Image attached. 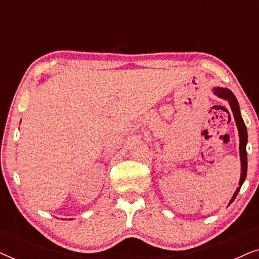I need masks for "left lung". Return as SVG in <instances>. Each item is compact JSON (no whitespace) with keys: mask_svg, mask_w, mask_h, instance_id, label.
Segmentation results:
<instances>
[{"mask_svg":"<svg viewBox=\"0 0 259 259\" xmlns=\"http://www.w3.org/2000/svg\"><path fill=\"white\" fill-rule=\"evenodd\" d=\"M214 94L218 95L219 98L225 99V100L229 101L230 106H231L232 113H233V118H235L236 125L238 127V133H239V153H240V161H242V176H240V180H239V187L236 190L235 194H233L231 201L230 204L235 200V198L238 194L240 187H242L244 180L246 178V171H247V157H246V143H247V132H246V126L244 123L242 115H240V111H239V105L238 101L233 93L230 90H226V88H221L217 87L213 90Z\"/></svg>","mask_w":259,"mask_h":259,"instance_id":"1","label":"left lung"}]
</instances>
